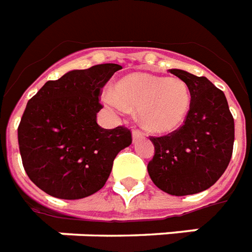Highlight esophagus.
Segmentation results:
<instances>
[{"mask_svg": "<svg viewBox=\"0 0 252 252\" xmlns=\"http://www.w3.org/2000/svg\"><path fill=\"white\" fill-rule=\"evenodd\" d=\"M140 137H142V132L137 131V129H133V131H132V139H133V140H137V139H140Z\"/></svg>", "mask_w": 252, "mask_h": 252, "instance_id": "34e87169", "label": "esophagus"}]
</instances>
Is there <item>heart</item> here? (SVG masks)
<instances>
[{
  "instance_id": "b5f03b06",
  "label": "heart",
  "mask_w": 252,
  "mask_h": 252,
  "mask_svg": "<svg viewBox=\"0 0 252 252\" xmlns=\"http://www.w3.org/2000/svg\"><path fill=\"white\" fill-rule=\"evenodd\" d=\"M101 98L109 108L126 113L137 109L146 131L166 135L178 129L189 115L191 94L181 78L162 77L148 72H131L115 85V93L106 90Z\"/></svg>"
}]
</instances>
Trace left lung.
<instances>
[{"mask_svg":"<svg viewBox=\"0 0 252 252\" xmlns=\"http://www.w3.org/2000/svg\"><path fill=\"white\" fill-rule=\"evenodd\" d=\"M189 86V115L180 129L150 137L155 155L147 166L150 178L171 195H189L209 189L232 157L235 124L225 95L205 77L171 68Z\"/></svg>","mask_w":252,"mask_h":252,"instance_id":"left-lung-1","label":"left lung"}]
</instances>
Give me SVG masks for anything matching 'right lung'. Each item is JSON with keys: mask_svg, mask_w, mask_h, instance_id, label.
<instances>
[{"mask_svg": "<svg viewBox=\"0 0 252 252\" xmlns=\"http://www.w3.org/2000/svg\"><path fill=\"white\" fill-rule=\"evenodd\" d=\"M120 68L104 63L71 70L28 101L17 131L20 154L27 175L47 194H94L109 178L116 155L132 143L129 129H105L95 120L99 90Z\"/></svg>", "mask_w": 252, "mask_h": 252, "instance_id": "1", "label": "right lung"}]
</instances>
